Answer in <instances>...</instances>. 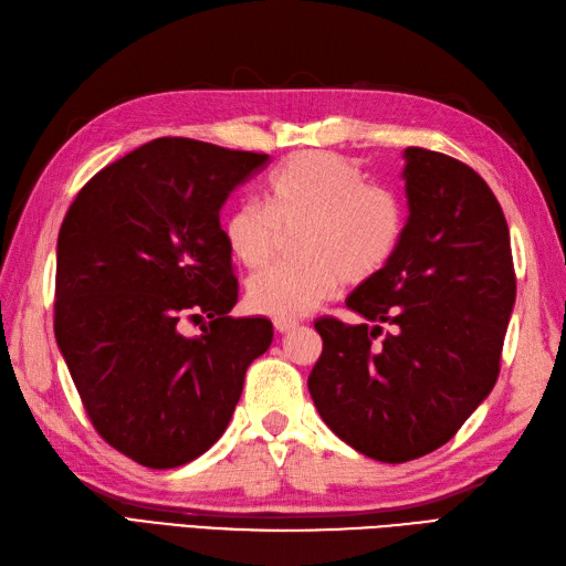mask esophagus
Segmentation results:
<instances>
[{"mask_svg": "<svg viewBox=\"0 0 566 566\" xmlns=\"http://www.w3.org/2000/svg\"><path fill=\"white\" fill-rule=\"evenodd\" d=\"M298 327L296 321H274V329L280 332V335H286V332H294Z\"/></svg>", "mask_w": 566, "mask_h": 566, "instance_id": "34e87169", "label": "esophagus"}]
</instances>
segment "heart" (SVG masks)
Listing matches in <instances>:
<instances>
[{
  "label": "heart",
  "mask_w": 566,
  "mask_h": 566,
  "mask_svg": "<svg viewBox=\"0 0 566 566\" xmlns=\"http://www.w3.org/2000/svg\"><path fill=\"white\" fill-rule=\"evenodd\" d=\"M263 205L239 202L222 217V239L239 265L265 268L282 234L294 241L296 265L272 268L245 286L249 308L274 321L315 311L339 282L360 284L380 274L403 237V206L395 191L368 184L354 159L303 150L265 181Z\"/></svg>",
  "instance_id": "heart-1"
}]
</instances>
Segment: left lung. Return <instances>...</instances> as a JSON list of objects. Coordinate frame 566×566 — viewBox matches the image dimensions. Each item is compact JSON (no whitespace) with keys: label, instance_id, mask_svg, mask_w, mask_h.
<instances>
[{"label":"left lung","instance_id":"obj_1","mask_svg":"<svg viewBox=\"0 0 566 566\" xmlns=\"http://www.w3.org/2000/svg\"><path fill=\"white\" fill-rule=\"evenodd\" d=\"M403 163L399 249L346 296L364 323L315 321L323 354L308 375L327 428L387 463L430 454L481 407L516 298L510 227L490 186L442 153L407 148Z\"/></svg>","mask_w":566,"mask_h":566}]
</instances>
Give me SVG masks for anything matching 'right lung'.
I'll use <instances>...</instances> for the list:
<instances>
[{
	"mask_svg": "<svg viewBox=\"0 0 566 566\" xmlns=\"http://www.w3.org/2000/svg\"><path fill=\"white\" fill-rule=\"evenodd\" d=\"M268 159L155 138L97 171L62 222L56 344L95 430L148 469L222 438L272 344L265 317L229 315L239 284L220 224L229 193Z\"/></svg>",
	"mask_w": 566,
	"mask_h": 566,
	"instance_id": "add662e5",
	"label": "right lung"
}]
</instances>
